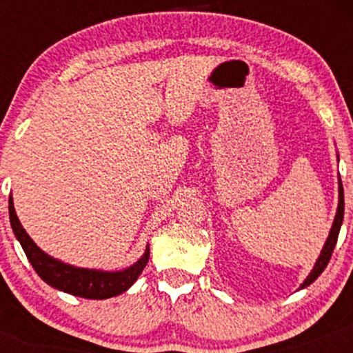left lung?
<instances>
[{"mask_svg": "<svg viewBox=\"0 0 353 353\" xmlns=\"http://www.w3.org/2000/svg\"><path fill=\"white\" fill-rule=\"evenodd\" d=\"M342 221H343V185H342V181H340L339 177V208H337V214H335V219H334V224H332V229H330V234L329 237H327L325 241V245H323L322 252H320L317 262H315L314 269H312V272L307 275V279L303 281V283L301 285V289L303 287L310 285L312 282L315 281V279L319 277L320 274L323 272V269H325L327 264H329L330 257H332V252H334V247L337 244V239H339V232H340V225H342Z\"/></svg>", "mask_w": 353, "mask_h": 353, "instance_id": "obj_1", "label": "left lung"}]
</instances>
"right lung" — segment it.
<instances>
[{"mask_svg": "<svg viewBox=\"0 0 353 353\" xmlns=\"http://www.w3.org/2000/svg\"><path fill=\"white\" fill-rule=\"evenodd\" d=\"M10 222L16 239L21 244L28 261L31 262L36 274L43 279L44 282L50 283L54 289L63 290L76 297L84 299H109L125 292L129 287L137 281L143 269L149 261V247H145V252L136 264L124 270L117 272H104V270L94 269H81L64 262L52 259L51 255L43 252L38 245L34 244L33 239L23 229L21 222L14 212L13 197L10 196Z\"/></svg>", "mask_w": 353, "mask_h": 353, "instance_id": "obj_1", "label": "right lung"}]
</instances>
